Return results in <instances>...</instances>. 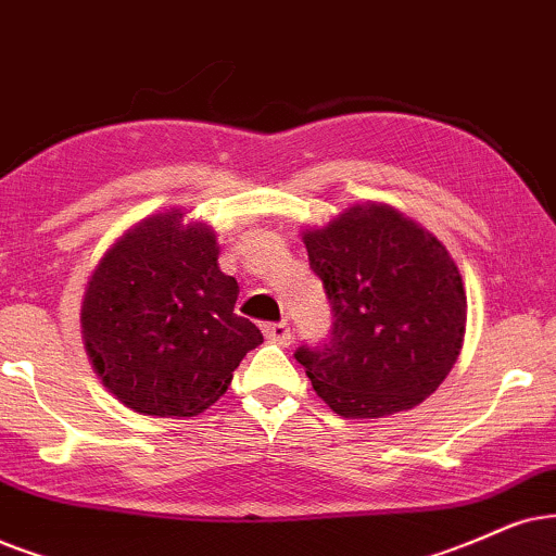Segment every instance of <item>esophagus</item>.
<instances>
[{"label": "esophagus", "instance_id": "esophagus-1", "mask_svg": "<svg viewBox=\"0 0 556 556\" xmlns=\"http://www.w3.org/2000/svg\"><path fill=\"white\" fill-rule=\"evenodd\" d=\"M264 336L271 343H279V346H290L292 343V333H290V326H287V323H266Z\"/></svg>", "mask_w": 556, "mask_h": 556}]
</instances>
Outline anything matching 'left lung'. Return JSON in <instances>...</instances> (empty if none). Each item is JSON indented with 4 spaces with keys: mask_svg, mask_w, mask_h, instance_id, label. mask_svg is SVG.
<instances>
[{
    "mask_svg": "<svg viewBox=\"0 0 556 556\" xmlns=\"http://www.w3.org/2000/svg\"><path fill=\"white\" fill-rule=\"evenodd\" d=\"M333 307L323 346H300L313 390L343 418L410 410L452 371L467 292L446 245L384 202H359L302 230Z\"/></svg>",
    "mask_w": 556,
    "mask_h": 556,
    "instance_id": "left-lung-1",
    "label": "left lung"
}]
</instances>
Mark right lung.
<instances>
[{"instance_id": "right-lung-1", "label": "right lung", "mask_w": 556, "mask_h": 556, "mask_svg": "<svg viewBox=\"0 0 556 556\" xmlns=\"http://www.w3.org/2000/svg\"><path fill=\"white\" fill-rule=\"evenodd\" d=\"M217 256L213 226L174 207L130 226L91 271L84 349L104 388L140 416H200L264 341L233 313L238 282Z\"/></svg>"}]
</instances>
